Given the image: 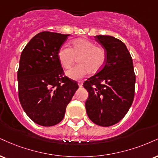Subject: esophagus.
<instances>
[{"label": "esophagus", "instance_id": "34e87169", "mask_svg": "<svg viewBox=\"0 0 158 158\" xmlns=\"http://www.w3.org/2000/svg\"><path fill=\"white\" fill-rule=\"evenodd\" d=\"M78 85H79V87H81L83 86V82L81 81H78Z\"/></svg>", "mask_w": 158, "mask_h": 158}]
</instances>
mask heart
Returning a JSON list of instances; mask_svg holds the SVG:
<instances>
[{"label":"heart","mask_w":158,"mask_h":158,"mask_svg":"<svg viewBox=\"0 0 158 158\" xmlns=\"http://www.w3.org/2000/svg\"><path fill=\"white\" fill-rule=\"evenodd\" d=\"M57 56L64 68H71L78 57L79 64L66 72L68 77L76 80L85 77L90 71L92 73L99 71L107 60L105 49L85 38L74 40L71 48L66 45L61 46Z\"/></svg>","instance_id":"obj_1"}]
</instances>
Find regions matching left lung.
Instances as JSON below:
<instances>
[{
	"mask_svg": "<svg viewBox=\"0 0 158 158\" xmlns=\"http://www.w3.org/2000/svg\"><path fill=\"white\" fill-rule=\"evenodd\" d=\"M107 53L104 67L84 82L89 93L85 108L89 118L102 127L119 122L132 105L135 74L126 45L108 35L95 36Z\"/></svg>",
	"mask_w": 158,
	"mask_h": 158,
	"instance_id": "left-lung-1",
	"label": "left lung"
}]
</instances>
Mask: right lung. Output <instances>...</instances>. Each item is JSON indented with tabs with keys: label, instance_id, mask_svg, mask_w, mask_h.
Masks as SVG:
<instances>
[{
	"label": "right lung",
	"instance_id": "1",
	"mask_svg": "<svg viewBox=\"0 0 158 158\" xmlns=\"http://www.w3.org/2000/svg\"><path fill=\"white\" fill-rule=\"evenodd\" d=\"M69 35L40 32L21 53L18 71L19 100L26 115L41 126L60 123L79 88L77 81L64 76L57 56Z\"/></svg>",
	"mask_w": 158,
	"mask_h": 158
}]
</instances>
